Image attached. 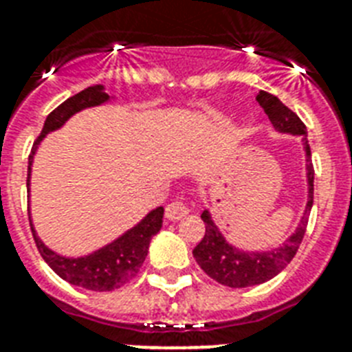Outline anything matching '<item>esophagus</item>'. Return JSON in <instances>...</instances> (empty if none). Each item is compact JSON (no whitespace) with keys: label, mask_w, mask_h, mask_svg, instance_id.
I'll use <instances>...</instances> for the list:
<instances>
[{"label":"esophagus","mask_w":352,"mask_h":352,"mask_svg":"<svg viewBox=\"0 0 352 352\" xmlns=\"http://www.w3.org/2000/svg\"><path fill=\"white\" fill-rule=\"evenodd\" d=\"M188 214H190V210H188L182 203H179V201L166 206V219L168 221H179L181 217H184V215Z\"/></svg>","instance_id":"1"}]
</instances>
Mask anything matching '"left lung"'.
Here are the masks:
<instances>
[{
	"label": "left lung",
	"instance_id": "obj_1",
	"mask_svg": "<svg viewBox=\"0 0 352 352\" xmlns=\"http://www.w3.org/2000/svg\"><path fill=\"white\" fill-rule=\"evenodd\" d=\"M256 100L265 109L276 131L281 135L301 137L307 160V210L294 234H290L283 245L270 250H243L234 246L226 241L219 226L215 225L210 210H204L201 219L206 225V234L203 241L193 248V257L210 278L232 289H245V287L265 283L268 279L276 278L292 261L305 235L307 214L312 208V201H314V168H312L311 146L307 140L305 124L278 96L270 95L267 91H259Z\"/></svg>",
	"mask_w": 352,
	"mask_h": 352
}]
</instances>
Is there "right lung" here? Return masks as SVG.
<instances>
[{"label": "right lung", "instance_id": "add662e5", "mask_svg": "<svg viewBox=\"0 0 352 352\" xmlns=\"http://www.w3.org/2000/svg\"><path fill=\"white\" fill-rule=\"evenodd\" d=\"M113 96L106 93V87L102 84L91 85L87 89L80 91L78 95L71 96L67 100L60 104L54 111L45 118L43 129H41L40 137L36 138L32 151L29 157V168H27V192L30 193V175H32V162H34V155L40 148L41 140L52 131H58L60 127L65 126V122L76 113L89 109V107L104 106L107 102H111ZM162 215L164 208L151 210L144 215L142 219L138 221L137 225L131 226L117 239L111 243L100 246L98 250L91 252L87 256L80 257H67L58 254L52 248L40 239V235L36 234L34 225H32V217L29 212L30 230L34 235L36 246L40 250L41 257L45 263L60 276L65 279L67 283L74 287H82V289L95 290V292H107V290L120 289L122 285L129 283L137 272L142 267L144 259L148 256L149 243L153 239V235L159 234L162 228Z\"/></svg>", "mask_w": 352, "mask_h": 352}]
</instances>
